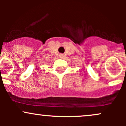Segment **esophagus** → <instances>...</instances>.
I'll list each match as a JSON object with an SVG mask.
<instances>
[{
	"mask_svg": "<svg viewBox=\"0 0 126 126\" xmlns=\"http://www.w3.org/2000/svg\"><path fill=\"white\" fill-rule=\"evenodd\" d=\"M59 57H60V58H63V54H60L59 55Z\"/></svg>",
	"mask_w": 126,
	"mask_h": 126,
	"instance_id": "34e87169",
	"label": "esophagus"
}]
</instances>
